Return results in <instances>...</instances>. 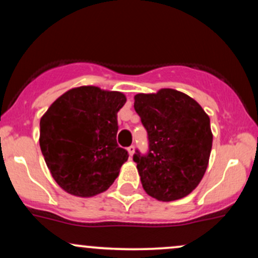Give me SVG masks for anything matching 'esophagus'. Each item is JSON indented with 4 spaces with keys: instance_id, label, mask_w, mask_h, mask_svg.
Segmentation results:
<instances>
[{
    "instance_id": "1",
    "label": "esophagus",
    "mask_w": 258,
    "mask_h": 258,
    "mask_svg": "<svg viewBox=\"0 0 258 258\" xmlns=\"http://www.w3.org/2000/svg\"><path fill=\"white\" fill-rule=\"evenodd\" d=\"M135 146H131V147H128L127 148V152H128V155H130V158H131V156L133 155V154H135Z\"/></svg>"
}]
</instances>
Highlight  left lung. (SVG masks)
<instances>
[{
    "instance_id": "1",
    "label": "left lung",
    "mask_w": 258,
    "mask_h": 258,
    "mask_svg": "<svg viewBox=\"0 0 258 258\" xmlns=\"http://www.w3.org/2000/svg\"><path fill=\"white\" fill-rule=\"evenodd\" d=\"M135 110L146 127L149 152H136L143 189L160 201L190 194L203 179L212 148L210 117L183 92L162 88L135 96Z\"/></svg>"
}]
</instances>
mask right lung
Wrapping results in <instances>:
<instances>
[{
    "instance_id": "obj_1",
    "label": "right lung",
    "mask_w": 258,
    "mask_h": 258,
    "mask_svg": "<svg viewBox=\"0 0 258 258\" xmlns=\"http://www.w3.org/2000/svg\"><path fill=\"white\" fill-rule=\"evenodd\" d=\"M121 92L96 86L72 88L40 120V147L47 167L67 193L91 198L103 193L128 159L117 146Z\"/></svg>"
}]
</instances>
